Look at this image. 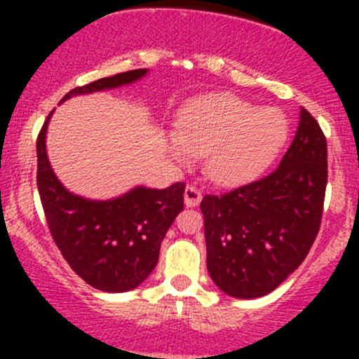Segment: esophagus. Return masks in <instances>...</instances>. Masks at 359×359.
Listing matches in <instances>:
<instances>
[{"label":"esophagus","instance_id":"esophagus-1","mask_svg":"<svg viewBox=\"0 0 359 359\" xmlns=\"http://www.w3.org/2000/svg\"><path fill=\"white\" fill-rule=\"evenodd\" d=\"M201 199H203V192L196 187V185H187L184 192V201L187 208H196L199 205Z\"/></svg>","mask_w":359,"mask_h":359}]
</instances>
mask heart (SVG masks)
Returning <instances> with one entry per match:
<instances>
[{
  "mask_svg": "<svg viewBox=\"0 0 359 359\" xmlns=\"http://www.w3.org/2000/svg\"><path fill=\"white\" fill-rule=\"evenodd\" d=\"M285 138L287 121L280 111L259 109L236 94L221 93L180 113L167 148L179 163L208 156L205 172L214 182L238 184L266 168Z\"/></svg>",
  "mask_w": 359,
  "mask_h": 359,
  "instance_id": "b5f03b06",
  "label": "heart"
}]
</instances>
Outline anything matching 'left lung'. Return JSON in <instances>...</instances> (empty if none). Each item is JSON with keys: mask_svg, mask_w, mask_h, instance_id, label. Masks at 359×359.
I'll return each instance as SVG.
<instances>
[{"mask_svg": "<svg viewBox=\"0 0 359 359\" xmlns=\"http://www.w3.org/2000/svg\"><path fill=\"white\" fill-rule=\"evenodd\" d=\"M327 185V143L300 109L294 142L269 175L201 203L208 270L224 294L257 299L300 266L314 245Z\"/></svg>", "mask_w": 359, "mask_h": 359, "instance_id": "1", "label": "left lung"}]
</instances>
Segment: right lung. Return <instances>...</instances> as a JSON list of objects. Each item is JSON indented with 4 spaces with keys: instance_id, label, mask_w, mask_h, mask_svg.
Segmentation results:
<instances>
[{
    "instance_id": "add662e5",
    "label": "right lung",
    "mask_w": 359,
    "mask_h": 359,
    "mask_svg": "<svg viewBox=\"0 0 359 359\" xmlns=\"http://www.w3.org/2000/svg\"><path fill=\"white\" fill-rule=\"evenodd\" d=\"M147 69H135L69 90L77 94L119 88L138 81ZM53 113V111H52ZM47 116L36 138V185L48 229L62 257L90 287L126 292L138 287L156 266L165 233L184 209V182L167 189L135 187L111 201L74 196L53 174L45 150Z\"/></svg>"
}]
</instances>
